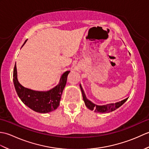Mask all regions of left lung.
I'll return each mask as SVG.
<instances>
[{
    "label": "left lung",
    "instance_id": "1",
    "mask_svg": "<svg viewBox=\"0 0 149 149\" xmlns=\"http://www.w3.org/2000/svg\"><path fill=\"white\" fill-rule=\"evenodd\" d=\"M81 91H82V94H83V100L84 102L85 105H86V106L91 111L94 110V111L95 113H109V112L113 111L116 110L117 108H118V107L121 106L122 104H124L125 101L127 100V99L116 103L109 104H106V105H102V106H98V105H96V104H93V102H91L90 100L87 99V98L86 97V95H85L84 91H82V90H81Z\"/></svg>",
    "mask_w": 149,
    "mask_h": 149
}]
</instances>
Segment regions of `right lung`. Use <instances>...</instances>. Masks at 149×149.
<instances>
[{
    "label": "right lung",
    "mask_w": 149,
    "mask_h": 149,
    "mask_svg": "<svg viewBox=\"0 0 149 149\" xmlns=\"http://www.w3.org/2000/svg\"><path fill=\"white\" fill-rule=\"evenodd\" d=\"M25 41L22 47L26 43ZM70 71L61 75L59 84L48 91H35L25 88L19 83L16 65L13 70V83L18 96L25 105L38 113H47L58 108Z\"/></svg>",
    "instance_id": "right-lung-1"
}]
</instances>
